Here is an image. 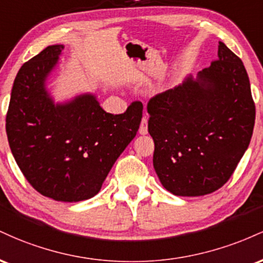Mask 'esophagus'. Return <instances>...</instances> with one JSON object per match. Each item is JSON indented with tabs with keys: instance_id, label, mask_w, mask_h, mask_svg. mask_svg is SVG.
Wrapping results in <instances>:
<instances>
[{
	"instance_id": "34e87169",
	"label": "esophagus",
	"mask_w": 263,
	"mask_h": 263,
	"mask_svg": "<svg viewBox=\"0 0 263 263\" xmlns=\"http://www.w3.org/2000/svg\"><path fill=\"white\" fill-rule=\"evenodd\" d=\"M138 132H140L141 135H147V132H148V120H147L146 116L142 119L141 126H140V129H138Z\"/></svg>"
}]
</instances>
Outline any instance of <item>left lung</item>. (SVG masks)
Here are the masks:
<instances>
[{
  "mask_svg": "<svg viewBox=\"0 0 263 263\" xmlns=\"http://www.w3.org/2000/svg\"><path fill=\"white\" fill-rule=\"evenodd\" d=\"M153 167L178 197L210 194L230 179L251 141L256 108L241 59L219 42L218 59L147 104Z\"/></svg>",
  "mask_w": 263,
  "mask_h": 263,
  "instance_id": "1",
  "label": "left lung"
}]
</instances>
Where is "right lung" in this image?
<instances>
[{"label":"right lung","instance_id":"add662e5","mask_svg":"<svg viewBox=\"0 0 263 263\" xmlns=\"http://www.w3.org/2000/svg\"><path fill=\"white\" fill-rule=\"evenodd\" d=\"M64 45H49L21 66L6 116L8 143L18 167L42 195L58 201L86 200L100 192L108 172L140 128L143 105L123 114L102 110L84 93L54 104L45 80Z\"/></svg>","mask_w":263,"mask_h":263}]
</instances>
